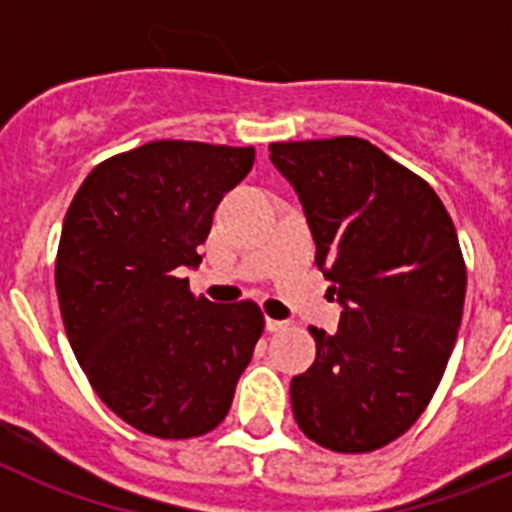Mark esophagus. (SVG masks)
I'll return each mask as SVG.
<instances>
[{
  "label": "esophagus",
  "mask_w": 512,
  "mask_h": 512,
  "mask_svg": "<svg viewBox=\"0 0 512 512\" xmlns=\"http://www.w3.org/2000/svg\"><path fill=\"white\" fill-rule=\"evenodd\" d=\"M287 320H274V318H266V330H269V333H279V330H284L287 328Z\"/></svg>",
  "instance_id": "34e87169"
}]
</instances>
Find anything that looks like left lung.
<instances>
[{
    "label": "left lung",
    "mask_w": 512,
    "mask_h": 512,
    "mask_svg": "<svg viewBox=\"0 0 512 512\" xmlns=\"http://www.w3.org/2000/svg\"><path fill=\"white\" fill-rule=\"evenodd\" d=\"M269 151L343 307L333 336L310 328L318 356L289 384L292 413L323 449H382L423 415L454 351L467 295L456 228L428 182L369 140Z\"/></svg>",
    "instance_id": "obj_1"
}]
</instances>
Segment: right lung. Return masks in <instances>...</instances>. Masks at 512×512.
Here are the masks:
<instances>
[{"label":"right lung","instance_id":"obj_1","mask_svg":"<svg viewBox=\"0 0 512 512\" xmlns=\"http://www.w3.org/2000/svg\"><path fill=\"white\" fill-rule=\"evenodd\" d=\"M256 151L153 140L92 169L63 220L56 292L81 369L117 418L156 438L223 423L264 333L251 300L189 292L212 215Z\"/></svg>","mask_w":512,"mask_h":512}]
</instances>
